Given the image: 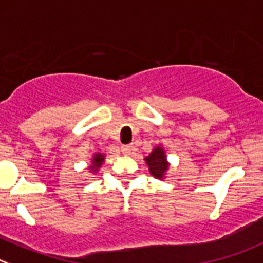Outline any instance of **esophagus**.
Masks as SVG:
<instances>
[{
	"instance_id": "obj_1",
	"label": "esophagus",
	"mask_w": 263,
	"mask_h": 263,
	"mask_svg": "<svg viewBox=\"0 0 263 263\" xmlns=\"http://www.w3.org/2000/svg\"><path fill=\"white\" fill-rule=\"evenodd\" d=\"M120 151H122L123 154H126V156H129L132 152V145H122L120 146Z\"/></svg>"
}]
</instances>
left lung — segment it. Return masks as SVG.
Listing matches in <instances>:
<instances>
[{"instance_id":"1","label":"left lung","mask_w":263,"mask_h":263,"mask_svg":"<svg viewBox=\"0 0 263 263\" xmlns=\"http://www.w3.org/2000/svg\"><path fill=\"white\" fill-rule=\"evenodd\" d=\"M146 166L149 168V173L156 179H165L167 175V171L170 168V162L167 161V154H166L165 148L158 144L154 146L153 151L149 153V156L144 157Z\"/></svg>"}]
</instances>
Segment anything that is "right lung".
I'll return each mask as SVG.
<instances>
[{"label": "right lung", "mask_w": 263, "mask_h": 263, "mask_svg": "<svg viewBox=\"0 0 263 263\" xmlns=\"http://www.w3.org/2000/svg\"><path fill=\"white\" fill-rule=\"evenodd\" d=\"M105 158H106V154L101 151H97L92 154V158H90V163L88 166V170H89L90 174L96 175V174L100 171V168L104 165Z\"/></svg>", "instance_id": "right-lung-1"}]
</instances>
